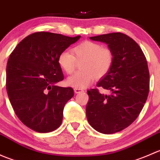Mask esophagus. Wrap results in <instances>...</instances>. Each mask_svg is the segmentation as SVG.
Wrapping results in <instances>:
<instances>
[{"label": "esophagus", "mask_w": 160, "mask_h": 160, "mask_svg": "<svg viewBox=\"0 0 160 160\" xmlns=\"http://www.w3.org/2000/svg\"><path fill=\"white\" fill-rule=\"evenodd\" d=\"M84 90L83 89H79V88H74V92H75L76 93H82V92H83Z\"/></svg>", "instance_id": "1"}]
</instances>
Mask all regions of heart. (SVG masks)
I'll return each mask as SVG.
<instances>
[{
	"label": "heart",
	"mask_w": 160,
	"mask_h": 160,
	"mask_svg": "<svg viewBox=\"0 0 160 160\" xmlns=\"http://www.w3.org/2000/svg\"><path fill=\"white\" fill-rule=\"evenodd\" d=\"M71 52L62 51L58 56L59 67L67 74L72 73L77 62H80L82 70L67 79V84L83 89L90 86L94 80L102 78L111 70L114 63V53L110 48L101 43L85 40L71 49Z\"/></svg>",
	"instance_id": "heart-1"
}]
</instances>
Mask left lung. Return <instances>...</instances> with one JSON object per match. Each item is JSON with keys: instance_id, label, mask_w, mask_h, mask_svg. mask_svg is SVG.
<instances>
[{"instance_id": "obj_1", "label": "left lung", "mask_w": 160, "mask_h": 160, "mask_svg": "<svg viewBox=\"0 0 160 160\" xmlns=\"http://www.w3.org/2000/svg\"><path fill=\"white\" fill-rule=\"evenodd\" d=\"M108 45L114 53V63L97 87L110 90L88 91L87 118L95 130L103 134L120 132L137 118L147 100L149 72L146 58L138 44L121 32L90 37Z\"/></svg>"}]
</instances>
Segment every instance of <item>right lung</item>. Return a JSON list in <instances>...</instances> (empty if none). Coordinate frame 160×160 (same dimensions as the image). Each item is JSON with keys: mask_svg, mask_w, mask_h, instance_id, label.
Listing matches in <instances>:
<instances>
[{"mask_svg": "<svg viewBox=\"0 0 160 160\" xmlns=\"http://www.w3.org/2000/svg\"><path fill=\"white\" fill-rule=\"evenodd\" d=\"M80 38L35 32L11 53L6 71L8 95L16 115L31 129L46 133L60 126L64 106L74 93L72 88L55 85L64 78L58 56Z\"/></svg>", "mask_w": 160, "mask_h": 160, "instance_id": "add662e5", "label": "right lung"}]
</instances>
